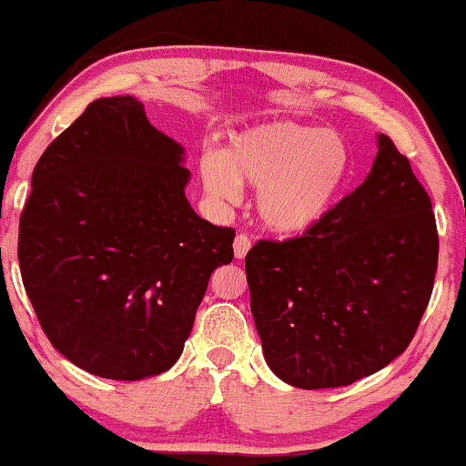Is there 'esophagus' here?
Returning <instances> with one entry per match:
<instances>
[{"instance_id": "34e87169", "label": "esophagus", "mask_w": 466, "mask_h": 466, "mask_svg": "<svg viewBox=\"0 0 466 466\" xmlns=\"http://www.w3.org/2000/svg\"><path fill=\"white\" fill-rule=\"evenodd\" d=\"M248 248H250V238H248V236L247 234L236 236V240H234V255H236V259H245L247 253H248Z\"/></svg>"}]
</instances>
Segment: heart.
Here are the masks:
<instances>
[{"label":"heart","instance_id":"heart-1","mask_svg":"<svg viewBox=\"0 0 466 466\" xmlns=\"http://www.w3.org/2000/svg\"><path fill=\"white\" fill-rule=\"evenodd\" d=\"M350 153L334 132L294 122H268L236 135L226 155L201 157L205 190L236 203L240 184L259 190L257 209L269 230L300 234L328 216L342 195Z\"/></svg>","mask_w":466,"mask_h":466}]
</instances>
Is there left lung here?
I'll return each instance as SVG.
<instances>
[{
    "label": "left lung",
    "instance_id": "obj_1",
    "mask_svg": "<svg viewBox=\"0 0 466 466\" xmlns=\"http://www.w3.org/2000/svg\"><path fill=\"white\" fill-rule=\"evenodd\" d=\"M438 250L430 195L392 138L378 135L365 182L319 224L248 250L250 313L271 371L321 390L392 363L431 299Z\"/></svg>",
    "mask_w": 466,
    "mask_h": 466
}]
</instances>
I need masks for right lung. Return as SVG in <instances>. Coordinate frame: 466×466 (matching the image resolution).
I'll use <instances>...</instances> for the list:
<instances>
[{
	"instance_id": "1",
	"label": "right lung",
	"mask_w": 466,
	"mask_h": 466,
	"mask_svg": "<svg viewBox=\"0 0 466 466\" xmlns=\"http://www.w3.org/2000/svg\"><path fill=\"white\" fill-rule=\"evenodd\" d=\"M184 149L130 95L88 103L33 172L22 282L49 342L85 371L137 381L182 354L232 228L190 207Z\"/></svg>"
}]
</instances>
